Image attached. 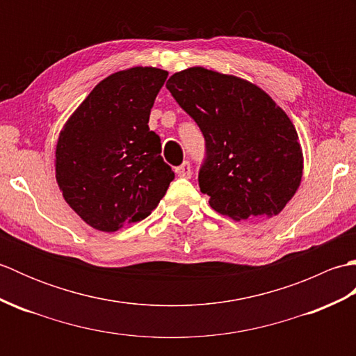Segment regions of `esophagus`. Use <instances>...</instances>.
Returning <instances> with one entry per match:
<instances>
[{
    "label": "esophagus",
    "instance_id": "obj_1",
    "mask_svg": "<svg viewBox=\"0 0 356 356\" xmlns=\"http://www.w3.org/2000/svg\"><path fill=\"white\" fill-rule=\"evenodd\" d=\"M176 174L179 177H185V179H190L191 177V165L190 162H184L180 166H176Z\"/></svg>",
    "mask_w": 356,
    "mask_h": 356
}]
</instances>
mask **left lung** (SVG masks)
Returning a JSON list of instances; mask_svg holds the SVG:
<instances>
[{
    "mask_svg": "<svg viewBox=\"0 0 356 356\" xmlns=\"http://www.w3.org/2000/svg\"><path fill=\"white\" fill-rule=\"evenodd\" d=\"M174 99L205 138L199 186L232 220L283 211L303 177V151L286 113L260 87L203 67L174 73Z\"/></svg>",
    "mask_w": 356,
    "mask_h": 356,
    "instance_id": "8db88e82",
    "label": "left lung"
}]
</instances>
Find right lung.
<instances>
[{
    "instance_id": "right-lung-1",
    "label": "right lung",
    "mask_w": 356,
    "mask_h": 356,
    "mask_svg": "<svg viewBox=\"0 0 356 356\" xmlns=\"http://www.w3.org/2000/svg\"><path fill=\"white\" fill-rule=\"evenodd\" d=\"M168 72L133 67L97 84L59 133L56 182L92 228L115 232L151 214L174 172L149 113Z\"/></svg>"
}]
</instances>
